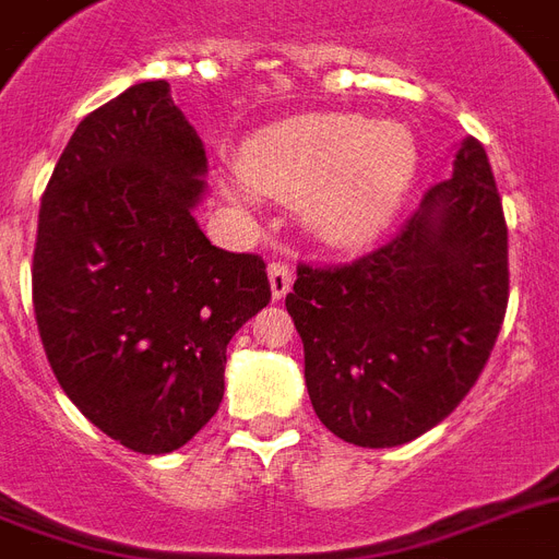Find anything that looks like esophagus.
I'll return each instance as SVG.
<instances>
[{"label":"esophagus","instance_id":"1","mask_svg":"<svg viewBox=\"0 0 559 559\" xmlns=\"http://www.w3.org/2000/svg\"><path fill=\"white\" fill-rule=\"evenodd\" d=\"M289 287H293V272H289L287 263L281 261H272L270 263V289H272V298L281 301V298L287 296Z\"/></svg>","mask_w":559,"mask_h":559}]
</instances>
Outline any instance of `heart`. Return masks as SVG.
Segmentation results:
<instances>
[{
    "label": "heart",
    "instance_id": "1",
    "mask_svg": "<svg viewBox=\"0 0 559 559\" xmlns=\"http://www.w3.org/2000/svg\"><path fill=\"white\" fill-rule=\"evenodd\" d=\"M415 135L394 121L348 112H313L266 127L246 147V179L235 197L254 188L278 200H305V219L324 243L354 249L382 235L397 217L417 177Z\"/></svg>",
    "mask_w": 559,
    "mask_h": 559
}]
</instances>
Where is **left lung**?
Wrapping results in <instances>:
<instances>
[{
    "mask_svg": "<svg viewBox=\"0 0 559 559\" xmlns=\"http://www.w3.org/2000/svg\"><path fill=\"white\" fill-rule=\"evenodd\" d=\"M504 307L508 226L473 135L394 240L336 270L301 263L287 293L316 415L368 450L415 441L459 406Z\"/></svg>",
    "mask_w": 559,
    "mask_h": 559,
    "instance_id": "8db88e82",
    "label": "left lung"
}]
</instances>
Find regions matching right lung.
I'll return each mask as SVG.
<instances>
[{"instance_id": "add662e5", "label": "right lung", "mask_w": 559, "mask_h": 559, "mask_svg": "<svg viewBox=\"0 0 559 559\" xmlns=\"http://www.w3.org/2000/svg\"><path fill=\"white\" fill-rule=\"evenodd\" d=\"M205 147L144 81L83 118L39 202L34 316L60 389L112 441L165 455L223 400L231 336L270 305L258 254L193 219Z\"/></svg>"}]
</instances>
